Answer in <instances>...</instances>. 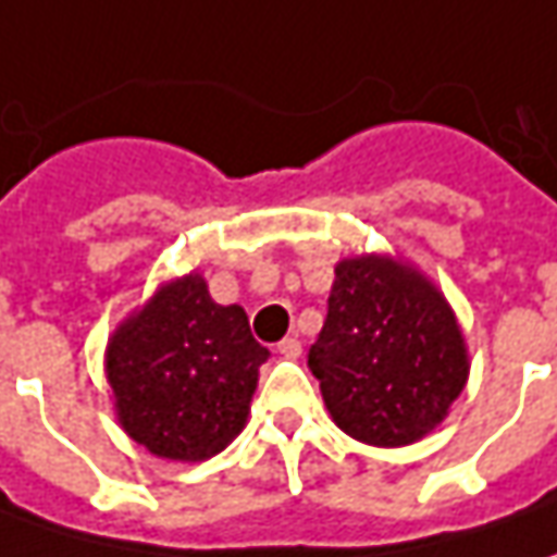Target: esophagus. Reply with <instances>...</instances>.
Listing matches in <instances>:
<instances>
[{
	"mask_svg": "<svg viewBox=\"0 0 557 557\" xmlns=\"http://www.w3.org/2000/svg\"><path fill=\"white\" fill-rule=\"evenodd\" d=\"M278 354L285 356V359H297V356L304 354V344L297 337H285V341H278Z\"/></svg>",
	"mask_w": 557,
	"mask_h": 557,
	"instance_id": "1",
	"label": "esophagus"
}]
</instances>
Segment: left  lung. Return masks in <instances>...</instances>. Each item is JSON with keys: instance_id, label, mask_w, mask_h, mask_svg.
Returning <instances> with one entry per match:
<instances>
[{"instance_id": "1", "label": "left lung", "mask_w": 557, "mask_h": 557, "mask_svg": "<svg viewBox=\"0 0 557 557\" xmlns=\"http://www.w3.org/2000/svg\"><path fill=\"white\" fill-rule=\"evenodd\" d=\"M307 366L334 424L372 446H406L434 431L468 381L449 304L416 269L387 257L337 263Z\"/></svg>"}]
</instances>
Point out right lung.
<instances>
[{
	"label": "right lung",
	"mask_w": 557,
	"mask_h": 557,
	"mask_svg": "<svg viewBox=\"0 0 557 557\" xmlns=\"http://www.w3.org/2000/svg\"><path fill=\"white\" fill-rule=\"evenodd\" d=\"M267 359L245 310L213 304L201 275H185L108 344L120 424L161 459H210L245 428Z\"/></svg>",
	"instance_id": "add662e5"
}]
</instances>
